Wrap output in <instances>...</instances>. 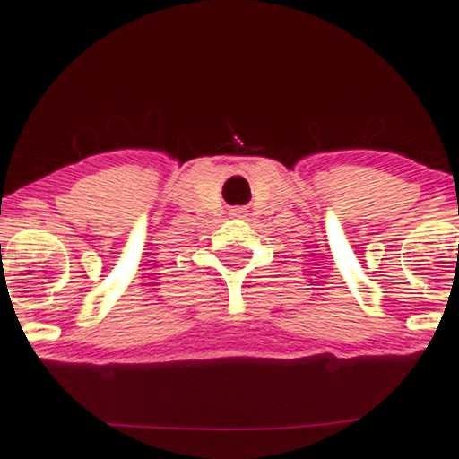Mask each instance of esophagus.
<instances>
[{
  "label": "esophagus",
  "instance_id": "obj_1",
  "mask_svg": "<svg viewBox=\"0 0 459 459\" xmlns=\"http://www.w3.org/2000/svg\"><path fill=\"white\" fill-rule=\"evenodd\" d=\"M231 215H234V217H242V215H244V209H234V211H231Z\"/></svg>",
  "mask_w": 459,
  "mask_h": 459
}]
</instances>
